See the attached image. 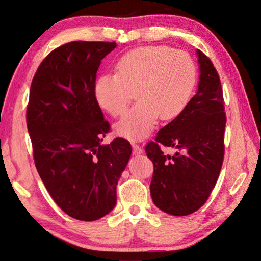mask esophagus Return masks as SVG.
<instances>
[{"label": "esophagus", "instance_id": "1", "mask_svg": "<svg viewBox=\"0 0 261 261\" xmlns=\"http://www.w3.org/2000/svg\"><path fill=\"white\" fill-rule=\"evenodd\" d=\"M132 146H133V153H134L135 155L143 153V149H142L140 145H137L136 143H134V142L132 143Z\"/></svg>", "mask_w": 261, "mask_h": 261}]
</instances>
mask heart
<instances>
[{
	"mask_svg": "<svg viewBox=\"0 0 261 261\" xmlns=\"http://www.w3.org/2000/svg\"><path fill=\"white\" fill-rule=\"evenodd\" d=\"M116 73L94 83L97 105L111 116L124 112L136 92L139 103L115 125L119 136L139 141L149 135L159 117L171 120L188 107L196 81L192 58L165 45L140 46L118 59Z\"/></svg>",
	"mask_w": 261,
	"mask_h": 261,
	"instance_id": "heart-1",
	"label": "heart"
}]
</instances>
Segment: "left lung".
Returning <instances> with one entry per match:
<instances>
[{"instance_id": "1", "label": "left lung", "mask_w": 261, "mask_h": 261, "mask_svg": "<svg viewBox=\"0 0 261 261\" xmlns=\"http://www.w3.org/2000/svg\"><path fill=\"white\" fill-rule=\"evenodd\" d=\"M198 92L173 121L145 146L154 170L150 184L153 203L166 214L190 215L202 207L217 183L224 160L226 115L223 90L213 62L200 50ZM161 145L176 152L166 156Z\"/></svg>"}]
</instances>
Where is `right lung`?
<instances>
[{"label": "right lung", "instance_id": "right-lung-1", "mask_svg": "<svg viewBox=\"0 0 261 261\" xmlns=\"http://www.w3.org/2000/svg\"><path fill=\"white\" fill-rule=\"evenodd\" d=\"M115 42L75 41L44 59L33 78L27 128L48 193L70 217L93 222L114 209L132 154L128 141L101 144L110 130L94 97L101 60Z\"/></svg>", "mask_w": 261, "mask_h": 261}]
</instances>
